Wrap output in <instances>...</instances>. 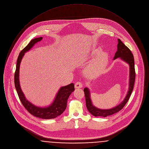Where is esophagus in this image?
Returning <instances> with one entry per match:
<instances>
[{
	"label": "esophagus",
	"instance_id": "obj_1",
	"mask_svg": "<svg viewBox=\"0 0 149 149\" xmlns=\"http://www.w3.org/2000/svg\"><path fill=\"white\" fill-rule=\"evenodd\" d=\"M83 86V84L80 81H78L75 84V88H80Z\"/></svg>",
	"mask_w": 149,
	"mask_h": 149
}]
</instances>
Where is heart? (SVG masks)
<instances>
[{
    "mask_svg": "<svg viewBox=\"0 0 149 149\" xmlns=\"http://www.w3.org/2000/svg\"><path fill=\"white\" fill-rule=\"evenodd\" d=\"M97 57L85 68V74L91 77H96L101 74L106 67L108 61V55L106 52H100L97 49L92 53V57Z\"/></svg>",
    "mask_w": 149,
    "mask_h": 149,
    "instance_id": "1",
    "label": "heart"
}]
</instances>
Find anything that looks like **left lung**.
<instances>
[{
    "instance_id": "1",
    "label": "left lung",
    "mask_w": 149,
    "mask_h": 149,
    "mask_svg": "<svg viewBox=\"0 0 149 149\" xmlns=\"http://www.w3.org/2000/svg\"><path fill=\"white\" fill-rule=\"evenodd\" d=\"M118 43L117 45V51L116 52L114 59H116L118 57H120L125 61L127 63L130 65V87L127 94L124 100L119 104L118 106L116 107L111 109H100L97 108L92 104L91 99L90 98V93L89 91L87 88H85L84 89L85 94V101H86V106L89 111V112L93 115L94 116H102L106 117L108 116L112 115L120 111L128 100L130 98L132 92L134 89V83H135L136 72L135 69V61L134 57L131 50L122 42L119 38L118 39Z\"/></svg>"
}]
</instances>
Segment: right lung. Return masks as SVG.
I'll list each match as a JSON object with an SVG mask.
<instances>
[{
	"label": "right lung",
	"mask_w": 149,
	"mask_h": 149,
	"mask_svg": "<svg viewBox=\"0 0 149 149\" xmlns=\"http://www.w3.org/2000/svg\"><path fill=\"white\" fill-rule=\"evenodd\" d=\"M42 39V37H40L31 40L27 46L20 52L18 57L16 69L14 74V84L22 104L29 113L38 118L42 119H51L56 118L58 116H60L64 112L67 106V101L69 97L75 89L74 84L71 83L69 85L61 87L57 93L53 103L50 106L43 108L35 106L26 99L22 91L19 81V66L22 58L24 55V53L30 50L36 43L40 41Z\"/></svg>",
	"instance_id": "right-lung-1"
}]
</instances>
